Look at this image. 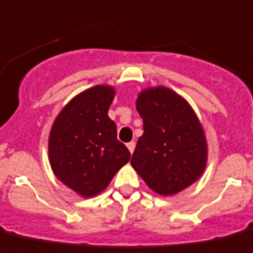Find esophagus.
Wrapping results in <instances>:
<instances>
[{
	"label": "esophagus",
	"mask_w": 253,
	"mask_h": 253,
	"mask_svg": "<svg viewBox=\"0 0 253 253\" xmlns=\"http://www.w3.org/2000/svg\"><path fill=\"white\" fill-rule=\"evenodd\" d=\"M126 147H128L129 152H130V153H133V152H134L135 143H134V142H129V143H126Z\"/></svg>",
	"instance_id": "obj_1"
}]
</instances>
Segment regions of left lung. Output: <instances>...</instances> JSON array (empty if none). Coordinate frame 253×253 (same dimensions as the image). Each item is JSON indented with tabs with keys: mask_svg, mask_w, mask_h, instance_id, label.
Segmentation results:
<instances>
[{
	"mask_svg": "<svg viewBox=\"0 0 253 253\" xmlns=\"http://www.w3.org/2000/svg\"><path fill=\"white\" fill-rule=\"evenodd\" d=\"M135 107L144 133L137 142L131 166L161 196H172L197 182L207 164V141L194 110L168 87L146 88Z\"/></svg>",
	"mask_w": 253,
	"mask_h": 253,
	"instance_id": "1",
	"label": "left lung"
}]
</instances>
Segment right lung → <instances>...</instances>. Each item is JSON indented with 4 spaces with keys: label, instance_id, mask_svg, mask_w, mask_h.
Returning <instances> with one entry per match:
<instances>
[{
    "label": "right lung",
    "instance_id": "1",
    "mask_svg": "<svg viewBox=\"0 0 253 253\" xmlns=\"http://www.w3.org/2000/svg\"><path fill=\"white\" fill-rule=\"evenodd\" d=\"M115 97L111 85L77 94L56 116L48 137V160L56 178L84 198L94 197L130 160L109 118Z\"/></svg>",
    "mask_w": 253,
    "mask_h": 253
}]
</instances>
